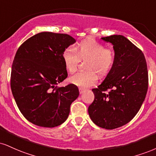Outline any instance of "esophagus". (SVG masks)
<instances>
[{
    "mask_svg": "<svg viewBox=\"0 0 156 156\" xmlns=\"http://www.w3.org/2000/svg\"><path fill=\"white\" fill-rule=\"evenodd\" d=\"M86 89H84V88H79V92H80V94H83L84 91H86Z\"/></svg>",
    "mask_w": 156,
    "mask_h": 156,
    "instance_id": "34e87169",
    "label": "esophagus"
}]
</instances>
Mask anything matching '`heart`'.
Instances as JSON below:
<instances>
[{"label": "heart", "instance_id": "obj_1", "mask_svg": "<svg viewBox=\"0 0 156 156\" xmlns=\"http://www.w3.org/2000/svg\"><path fill=\"white\" fill-rule=\"evenodd\" d=\"M62 53V60L65 69L70 73L77 70L79 61H86L85 72L78 73L69 78L70 83L86 88L96 83L97 75L105 77L110 72L115 63V53L110 48H105L102 44L91 39L80 41L73 48Z\"/></svg>", "mask_w": 156, "mask_h": 156}]
</instances>
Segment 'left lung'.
Returning <instances> with one entry per match:
<instances>
[{
    "mask_svg": "<svg viewBox=\"0 0 156 156\" xmlns=\"http://www.w3.org/2000/svg\"><path fill=\"white\" fill-rule=\"evenodd\" d=\"M102 40L113 46L115 63L92 89L94 100L88 112L97 126L114 129L132 121L141 108L148 88L147 67L142 51L126 37L113 35Z\"/></svg>",
    "mask_w": 156,
    "mask_h": 156,
    "instance_id": "obj_1",
    "label": "left lung"
}]
</instances>
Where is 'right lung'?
Returning <instances> with one entry per match:
<instances>
[{"instance_id": "1", "label": "right lung", "mask_w": 156, "mask_h": 156, "mask_svg": "<svg viewBox=\"0 0 156 156\" xmlns=\"http://www.w3.org/2000/svg\"><path fill=\"white\" fill-rule=\"evenodd\" d=\"M76 42L69 35L42 32L18 48L12 64L11 89L20 112L33 124L52 128L68 118L79 91L73 84L57 85L67 77L62 53Z\"/></svg>"}]
</instances>
